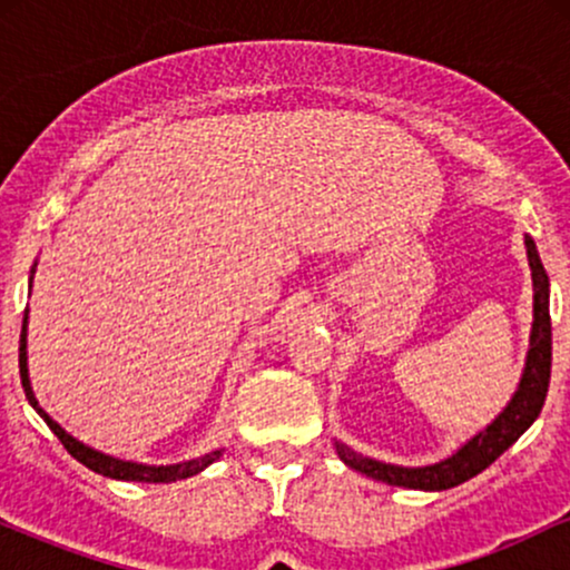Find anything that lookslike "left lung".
Wrapping results in <instances>:
<instances>
[{
	"instance_id": "1",
	"label": "left lung",
	"mask_w": 570,
	"mask_h": 570,
	"mask_svg": "<svg viewBox=\"0 0 570 570\" xmlns=\"http://www.w3.org/2000/svg\"><path fill=\"white\" fill-rule=\"evenodd\" d=\"M528 265H531L533 278V326H531V348H528L525 367L517 383V391L507 402L499 415L488 423L485 429L476 431L472 440H466L453 455L442 461L429 463V466H396V463H383L367 458L348 444L335 440V450L340 461L353 472H362L372 480L385 482V485L410 488V490H448L472 480L485 472L490 463L499 458L503 450L531 429L544 407L549 372H552V322H549V278L544 265H541L539 248H535L531 235H525Z\"/></svg>"
}]
</instances>
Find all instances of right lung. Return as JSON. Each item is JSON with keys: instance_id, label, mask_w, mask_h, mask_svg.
Segmentation results:
<instances>
[{"instance_id": "obj_1", "label": "right lung", "mask_w": 570, "mask_h": 570, "mask_svg": "<svg viewBox=\"0 0 570 570\" xmlns=\"http://www.w3.org/2000/svg\"><path fill=\"white\" fill-rule=\"evenodd\" d=\"M35 271H37V263H35V267H31L29 286H31V281H35ZM26 326H29V307H26V313H23L21 348H18V367H21L23 394H26V399H29L31 407L37 410V415L42 417L45 423H48L50 431H53L58 440H61L63 448L69 450V455L77 458V461H80L82 466H88L90 472L104 474V476H112V480H126V482H176V480H187V476L200 474L203 469L212 466V463L217 461L222 453H225V448H219V450H212V453H206V455H200V458H193V461L168 463V466H149V463L122 461V458L107 455V453H101V450H94V448H88V444H82L80 440H75V436H71L67 429L58 426L53 417H50L48 412L39 407V402H37V396H35V389H31V381H29V353H26Z\"/></svg>"}]
</instances>
